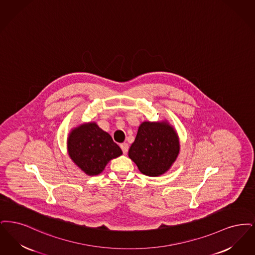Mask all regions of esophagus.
Wrapping results in <instances>:
<instances>
[{"mask_svg":"<svg viewBox=\"0 0 255 255\" xmlns=\"http://www.w3.org/2000/svg\"><path fill=\"white\" fill-rule=\"evenodd\" d=\"M120 147L122 149L123 153H125V154L128 151V144L127 143H123V144H120Z\"/></svg>","mask_w":255,"mask_h":255,"instance_id":"obj_1","label":"esophagus"}]
</instances>
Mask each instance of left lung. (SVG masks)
Returning a JSON list of instances; mask_svg holds the SVG:
<instances>
[{"label":"left lung","instance_id":"left-lung-1","mask_svg":"<svg viewBox=\"0 0 255 255\" xmlns=\"http://www.w3.org/2000/svg\"><path fill=\"white\" fill-rule=\"evenodd\" d=\"M180 144L173 128L166 123L144 122L138 128L128 156L147 176L165 173L177 158Z\"/></svg>","mask_w":255,"mask_h":255}]
</instances>
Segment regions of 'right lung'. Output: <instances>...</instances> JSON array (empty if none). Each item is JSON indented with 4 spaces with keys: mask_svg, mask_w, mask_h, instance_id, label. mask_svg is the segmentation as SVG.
Instances as JSON below:
<instances>
[{
    "mask_svg": "<svg viewBox=\"0 0 255 255\" xmlns=\"http://www.w3.org/2000/svg\"><path fill=\"white\" fill-rule=\"evenodd\" d=\"M68 154L88 175L101 173L113 158L122 155L120 146L95 123L81 125L69 134Z\"/></svg>",
    "mask_w": 255,
    "mask_h": 255,
    "instance_id": "1",
    "label": "right lung"
}]
</instances>
